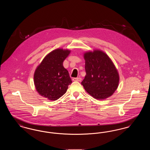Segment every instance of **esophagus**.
I'll return each instance as SVG.
<instances>
[{
  "mask_svg": "<svg viewBox=\"0 0 150 150\" xmlns=\"http://www.w3.org/2000/svg\"><path fill=\"white\" fill-rule=\"evenodd\" d=\"M73 81H81V78H73Z\"/></svg>",
  "mask_w": 150,
  "mask_h": 150,
  "instance_id": "obj_1",
  "label": "esophagus"
}]
</instances>
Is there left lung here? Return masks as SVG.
<instances>
[{"label": "left lung", "instance_id": "8db88e82", "mask_svg": "<svg viewBox=\"0 0 150 150\" xmlns=\"http://www.w3.org/2000/svg\"><path fill=\"white\" fill-rule=\"evenodd\" d=\"M86 75L81 84L97 100H105L117 89L119 75L114 63L105 52L94 50L84 53Z\"/></svg>", "mask_w": 150, "mask_h": 150}]
</instances>
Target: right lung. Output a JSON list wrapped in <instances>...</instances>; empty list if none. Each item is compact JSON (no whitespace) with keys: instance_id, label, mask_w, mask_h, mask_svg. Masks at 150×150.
Masks as SVG:
<instances>
[{"instance_id":"1","label":"right lung","mask_w":150,"mask_h":150,"mask_svg":"<svg viewBox=\"0 0 150 150\" xmlns=\"http://www.w3.org/2000/svg\"><path fill=\"white\" fill-rule=\"evenodd\" d=\"M58 48L48 53L37 67L34 75L36 90L40 96L56 100L66 92L71 79L63 62L70 53Z\"/></svg>"}]
</instances>
